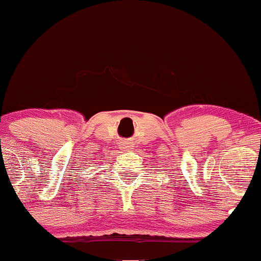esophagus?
<instances>
[{"mask_svg": "<svg viewBox=\"0 0 261 261\" xmlns=\"http://www.w3.org/2000/svg\"><path fill=\"white\" fill-rule=\"evenodd\" d=\"M122 149L125 150V151H131V150L134 149V146H133V144L127 143V144H123V145H122Z\"/></svg>", "mask_w": 261, "mask_h": 261, "instance_id": "obj_1", "label": "esophagus"}]
</instances>
